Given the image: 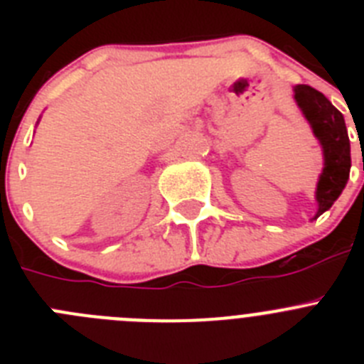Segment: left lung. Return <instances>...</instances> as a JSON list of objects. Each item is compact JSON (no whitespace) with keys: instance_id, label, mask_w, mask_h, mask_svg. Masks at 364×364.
Masks as SVG:
<instances>
[{"instance_id":"left-lung-1","label":"left lung","mask_w":364,"mask_h":364,"mask_svg":"<svg viewBox=\"0 0 364 364\" xmlns=\"http://www.w3.org/2000/svg\"><path fill=\"white\" fill-rule=\"evenodd\" d=\"M294 98L323 149V173L315 189L317 213L311 218L315 220L332 208L348 182L352 167L350 138L345 118L323 92L310 85H295Z\"/></svg>"}]
</instances>
